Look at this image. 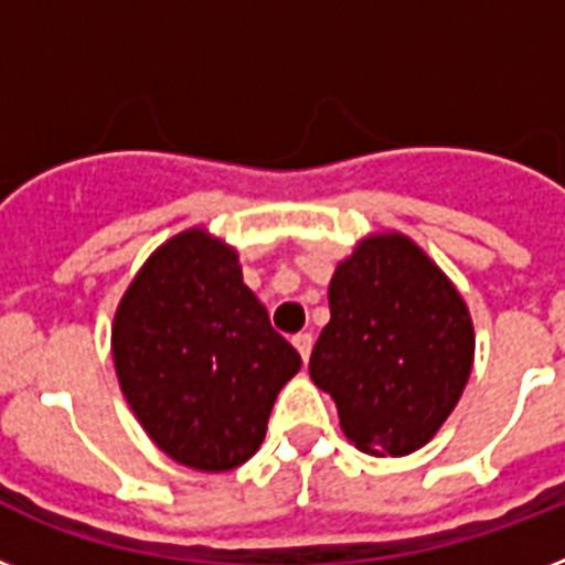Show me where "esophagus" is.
Listing matches in <instances>:
<instances>
[{
  "instance_id": "obj_1",
  "label": "esophagus",
  "mask_w": 565,
  "mask_h": 565,
  "mask_svg": "<svg viewBox=\"0 0 565 565\" xmlns=\"http://www.w3.org/2000/svg\"><path fill=\"white\" fill-rule=\"evenodd\" d=\"M292 345L299 349L301 361H308L310 352H313V334H310V331H301V334L292 337Z\"/></svg>"
}]
</instances>
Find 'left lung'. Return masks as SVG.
I'll use <instances>...</instances> for the list:
<instances>
[{"label":"left lung","instance_id":"8db88e82","mask_svg":"<svg viewBox=\"0 0 565 565\" xmlns=\"http://www.w3.org/2000/svg\"><path fill=\"white\" fill-rule=\"evenodd\" d=\"M310 377L366 455L422 448L455 411L472 372V319L460 292L413 239H363L328 287Z\"/></svg>","mask_w":565,"mask_h":565}]
</instances>
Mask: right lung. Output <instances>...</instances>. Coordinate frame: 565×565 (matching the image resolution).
Wrapping results in <instances>:
<instances>
[{
	"instance_id": "obj_1",
	"label": "right lung",
	"mask_w": 565,
	"mask_h": 565,
	"mask_svg": "<svg viewBox=\"0 0 565 565\" xmlns=\"http://www.w3.org/2000/svg\"><path fill=\"white\" fill-rule=\"evenodd\" d=\"M114 363L161 451L199 472L246 463L299 352L243 284L237 255L204 231L163 243L114 317Z\"/></svg>"
}]
</instances>
